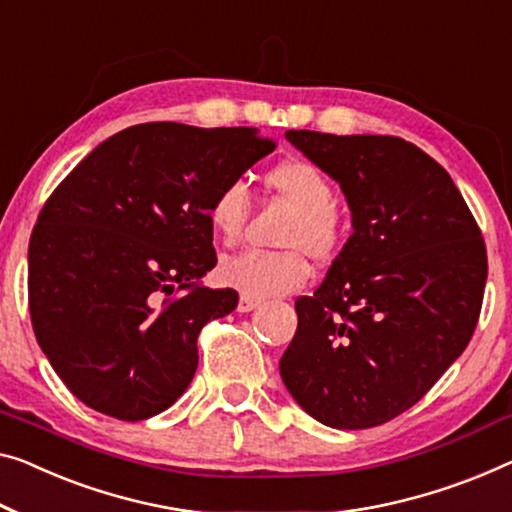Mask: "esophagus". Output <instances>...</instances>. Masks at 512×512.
<instances>
[{"label":"esophagus","instance_id":"34e87169","mask_svg":"<svg viewBox=\"0 0 512 512\" xmlns=\"http://www.w3.org/2000/svg\"><path fill=\"white\" fill-rule=\"evenodd\" d=\"M259 305V301H255V299H248V296H241L239 299V305H236V310L239 312H250V310H255Z\"/></svg>","mask_w":512,"mask_h":512}]
</instances>
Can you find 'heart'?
<instances>
[{
  "label": "heart",
  "mask_w": 512,
  "mask_h": 512,
  "mask_svg": "<svg viewBox=\"0 0 512 512\" xmlns=\"http://www.w3.org/2000/svg\"><path fill=\"white\" fill-rule=\"evenodd\" d=\"M266 186L294 207L280 243L285 250H243L220 264V282L248 299L264 301L292 294L310 276L308 255L317 262L331 259L340 248L342 225L333 209V186L308 160H285L266 172ZM250 195L241 179H230L209 202V223L225 246L239 241L248 220Z\"/></svg>",
  "instance_id": "1"
}]
</instances>
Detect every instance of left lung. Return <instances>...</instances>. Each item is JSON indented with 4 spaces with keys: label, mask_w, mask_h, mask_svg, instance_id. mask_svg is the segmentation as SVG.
<instances>
[{
    "label": "left lung",
    "mask_w": 512,
    "mask_h": 512,
    "mask_svg": "<svg viewBox=\"0 0 512 512\" xmlns=\"http://www.w3.org/2000/svg\"><path fill=\"white\" fill-rule=\"evenodd\" d=\"M340 183L354 232L312 296L296 299L280 358L319 423L375 427L423 398L469 345L487 280L474 216L444 167L393 135L287 131Z\"/></svg>",
    "instance_id": "obj_1"
}]
</instances>
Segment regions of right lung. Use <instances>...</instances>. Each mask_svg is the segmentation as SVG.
Returning a JSON list of instances; mask_svg holds the SVG:
<instances>
[{"label": "right lung", "mask_w": 512, "mask_h": 512, "mask_svg": "<svg viewBox=\"0 0 512 512\" xmlns=\"http://www.w3.org/2000/svg\"><path fill=\"white\" fill-rule=\"evenodd\" d=\"M276 149L257 128L137 124L98 144L48 197L29 239V315L59 379L87 407L144 421L197 370V335L230 315L209 202Z\"/></svg>", "instance_id": "1"}]
</instances>
